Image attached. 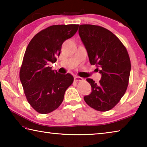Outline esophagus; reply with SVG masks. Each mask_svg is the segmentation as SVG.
<instances>
[{"mask_svg":"<svg viewBox=\"0 0 147 147\" xmlns=\"http://www.w3.org/2000/svg\"><path fill=\"white\" fill-rule=\"evenodd\" d=\"M83 80L82 78H81V77L80 76H74V82H80V81H82Z\"/></svg>","mask_w":147,"mask_h":147,"instance_id":"34e87169","label":"esophagus"}]
</instances>
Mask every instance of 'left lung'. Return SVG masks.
I'll return each instance as SVG.
<instances>
[{"mask_svg": "<svg viewBox=\"0 0 147 147\" xmlns=\"http://www.w3.org/2000/svg\"><path fill=\"white\" fill-rule=\"evenodd\" d=\"M78 34L89 62L96 65L102 75L98 84L86 79L92 91L84 99L96 110L108 111L120 101L127 89L131 70L127 50L115 34L100 26L81 24Z\"/></svg>", "mask_w": 147, "mask_h": 147, "instance_id": "left-lung-1", "label": "left lung"}]
</instances>
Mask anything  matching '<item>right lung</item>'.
<instances>
[{"mask_svg": "<svg viewBox=\"0 0 147 147\" xmlns=\"http://www.w3.org/2000/svg\"><path fill=\"white\" fill-rule=\"evenodd\" d=\"M78 24L53 25L37 34L24 53L19 77L27 100L41 114L52 112L60 106L65 92L73 82L71 74L52 70L50 63L56 61L63 42L71 38Z\"/></svg>", "mask_w": 147, "mask_h": 147, "instance_id": "right-lung-1", "label": "right lung"}]
</instances>
